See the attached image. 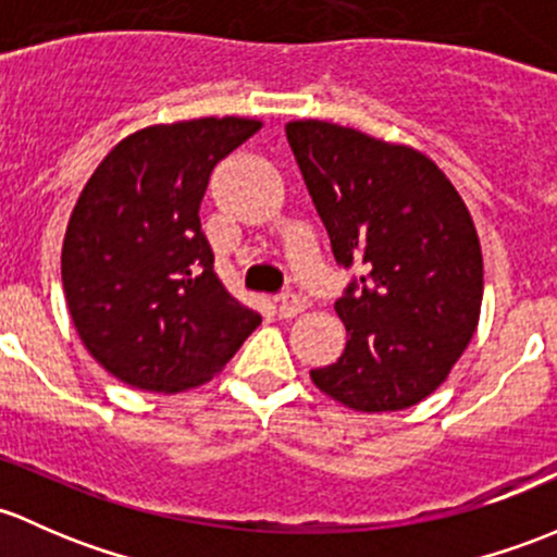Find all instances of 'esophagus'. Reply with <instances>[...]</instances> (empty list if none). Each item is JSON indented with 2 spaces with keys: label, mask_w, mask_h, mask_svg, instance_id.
I'll use <instances>...</instances> for the list:
<instances>
[{
  "label": "esophagus",
  "mask_w": 557,
  "mask_h": 557,
  "mask_svg": "<svg viewBox=\"0 0 557 557\" xmlns=\"http://www.w3.org/2000/svg\"><path fill=\"white\" fill-rule=\"evenodd\" d=\"M306 311V300L295 292H286V295L278 297V317L281 319H295L297 313Z\"/></svg>",
  "instance_id": "esophagus-1"
}]
</instances>
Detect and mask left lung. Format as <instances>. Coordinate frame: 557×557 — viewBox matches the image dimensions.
Returning <instances> with one entry per match:
<instances>
[{
	"mask_svg": "<svg viewBox=\"0 0 557 557\" xmlns=\"http://www.w3.org/2000/svg\"><path fill=\"white\" fill-rule=\"evenodd\" d=\"M337 265L362 268L335 311L348 343L311 370L359 412L405 410L448 377L478 330L483 251L467 203L434 160L324 120L286 125Z\"/></svg>",
	"mask_w": 557,
	"mask_h": 557,
	"instance_id": "1",
	"label": "left lung"
}]
</instances>
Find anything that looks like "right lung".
I'll list each match as a JSON object with an SVG mask.
<instances>
[{
    "mask_svg": "<svg viewBox=\"0 0 557 557\" xmlns=\"http://www.w3.org/2000/svg\"><path fill=\"white\" fill-rule=\"evenodd\" d=\"M260 128L249 117L150 125L114 145L79 193L61 249L66 306L117 381L200 386L262 321L222 286L198 216L214 165Z\"/></svg>",
    "mask_w": 557,
    "mask_h": 557,
    "instance_id": "add662e5",
    "label": "right lung"
}]
</instances>
